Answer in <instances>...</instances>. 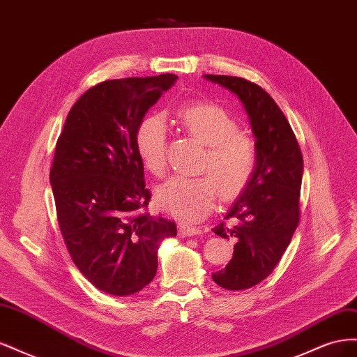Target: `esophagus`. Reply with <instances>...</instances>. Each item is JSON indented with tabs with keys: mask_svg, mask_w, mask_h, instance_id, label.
<instances>
[{
	"mask_svg": "<svg viewBox=\"0 0 357 357\" xmlns=\"http://www.w3.org/2000/svg\"><path fill=\"white\" fill-rule=\"evenodd\" d=\"M199 234H201V229L197 228V226H192L185 222L178 223V235L180 236H193V235H199Z\"/></svg>",
	"mask_w": 357,
	"mask_h": 357,
	"instance_id": "esophagus-1",
	"label": "esophagus"
}]
</instances>
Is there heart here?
<instances>
[{"label":"heart","instance_id":"b5f03b06","mask_svg":"<svg viewBox=\"0 0 357 357\" xmlns=\"http://www.w3.org/2000/svg\"><path fill=\"white\" fill-rule=\"evenodd\" d=\"M186 131L207 147L201 168L209 176L168 178L156 190L159 207L188 222L207 215L218 199H229L247 188L257 165V150L250 137L240 131L238 123L215 104H192L178 112ZM135 146L143 165L160 176L167 164V123L159 114L144 117L137 128Z\"/></svg>","mask_w":357,"mask_h":357}]
</instances>
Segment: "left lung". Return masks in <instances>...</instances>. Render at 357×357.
<instances>
[{"label": "left lung", "instance_id": "left-lung-1", "mask_svg": "<svg viewBox=\"0 0 357 357\" xmlns=\"http://www.w3.org/2000/svg\"><path fill=\"white\" fill-rule=\"evenodd\" d=\"M204 79L236 95L248 116L257 165L247 188L213 232L235 241L234 256L213 282L228 290L261 283L277 266L299 222L304 160L286 116L261 86L231 75Z\"/></svg>", "mask_w": 357, "mask_h": 357}]
</instances>
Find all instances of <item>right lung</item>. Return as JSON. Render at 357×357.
Returning a JSON list of instances; mask_svg holds the SVG:
<instances>
[{
    "label": "right lung",
    "mask_w": 357,
    "mask_h": 357,
    "mask_svg": "<svg viewBox=\"0 0 357 357\" xmlns=\"http://www.w3.org/2000/svg\"><path fill=\"white\" fill-rule=\"evenodd\" d=\"M174 74L107 80L70 110L50 169L59 228L73 262L105 294L128 296L158 269V248L174 222L144 213L150 192L135 146L137 128Z\"/></svg>",
    "instance_id": "obj_1"
}]
</instances>
